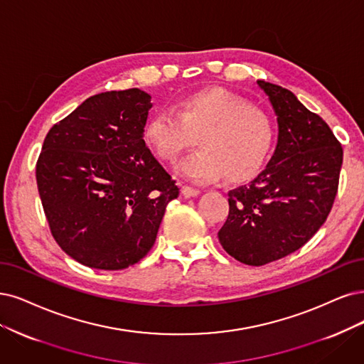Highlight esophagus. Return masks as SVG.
Here are the masks:
<instances>
[{"instance_id":"34e87169","label":"esophagus","mask_w":364,"mask_h":364,"mask_svg":"<svg viewBox=\"0 0 364 364\" xmlns=\"http://www.w3.org/2000/svg\"><path fill=\"white\" fill-rule=\"evenodd\" d=\"M181 192H183V195H184L186 198L198 196V195L200 193V191H199V189H195V187H191V186H184L183 189H181Z\"/></svg>"}]
</instances>
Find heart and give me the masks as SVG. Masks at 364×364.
Returning <instances> with one entry per match:
<instances>
[{"instance_id": "obj_1", "label": "heart", "mask_w": 364, "mask_h": 364, "mask_svg": "<svg viewBox=\"0 0 364 364\" xmlns=\"http://www.w3.org/2000/svg\"><path fill=\"white\" fill-rule=\"evenodd\" d=\"M144 138L153 153L175 164L198 138L200 150L184 159L178 173L196 183L252 178L270 153L273 124L264 111L225 88L189 94L175 112L160 109L146 121Z\"/></svg>"}]
</instances>
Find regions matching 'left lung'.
I'll return each instance as SVG.
<instances>
[{
  "mask_svg": "<svg viewBox=\"0 0 364 364\" xmlns=\"http://www.w3.org/2000/svg\"><path fill=\"white\" fill-rule=\"evenodd\" d=\"M258 85L277 115V145L257 178L228 192L230 214L218 234L232 258L255 267L299 250L324 225L343 160L324 119L289 90L265 80Z\"/></svg>",
  "mask_w": 364,
  "mask_h": 364,
  "instance_id": "1",
  "label": "left lung"
}]
</instances>
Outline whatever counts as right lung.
<instances>
[{
    "mask_svg": "<svg viewBox=\"0 0 364 364\" xmlns=\"http://www.w3.org/2000/svg\"><path fill=\"white\" fill-rule=\"evenodd\" d=\"M151 106L139 88L100 92L46 134L38 195L52 237L82 265L123 270L141 261L180 193L144 141Z\"/></svg>",
    "mask_w": 364,
    "mask_h": 364,
    "instance_id": "1",
    "label": "right lung"
}]
</instances>
